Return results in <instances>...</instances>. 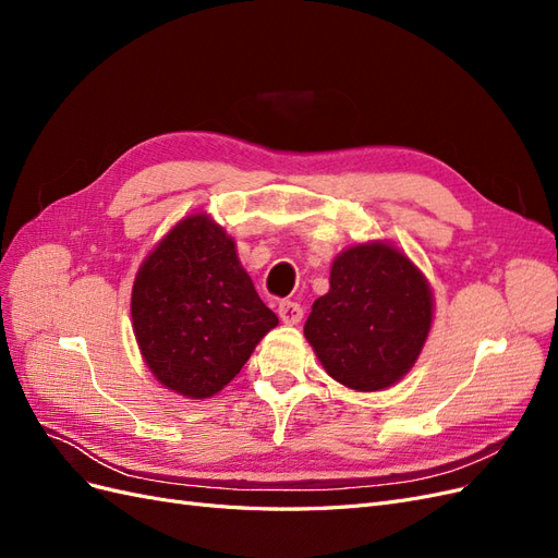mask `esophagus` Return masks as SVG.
<instances>
[{
    "label": "esophagus",
    "mask_w": 558,
    "mask_h": 558,
    "mask_svg": "<svg viewBox=\"0 0 558 558\" xmlns=\"http://www.w3.org/2000/svg\"><path fill=\"white\" fill-rule=\"evenodd\" d=\"M277 314H279V318L283 320L286 326H295L298 320L302 318V307L298 305V302L281 300V302H279V307H277Z\"/></svg>",
    "instance_id": "1"
}]
</instances>
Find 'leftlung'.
I'll use <instances>...</instances> for the list:
<instances>
[{
	"mask_svg": "<svg viewBox=\"0 0 558 558\" xmlns=\"http://www.w3.org/2000/svg\"><path fill=\"white\" fill-rule=\"evenodd\" d=\"M435 316L433 289L391 242H361L337 253L330 289L305 324L326 373L351 391H384L410 373Z\"/></svg>",
	"mask_w": 558,
	"mask_h": 558,
	"instance_id": "left-lung-1",
	"label": "left lung"
}]
</instances>
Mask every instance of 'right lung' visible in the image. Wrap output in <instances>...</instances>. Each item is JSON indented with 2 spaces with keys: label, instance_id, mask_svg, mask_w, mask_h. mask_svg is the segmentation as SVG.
Listing matches in <instances>:
<instances>
[{
  "label": "right lung",
  "instance_id": "1",
  "mask_svg": "<svg viewBox=\"0 0 558 558\" xmlns=\"http://www.w3.org/2000/svg\"><path fill=\"white\" fill-rule=\"evenodd\" d=\"M130 312L150 375L189 400L223 391L279 324L253 289L234 238L207 211L183 216L144 258Z\"/></svg>",
  "mask_w": 558,
  "mask_h": 558
}]
</instances>
